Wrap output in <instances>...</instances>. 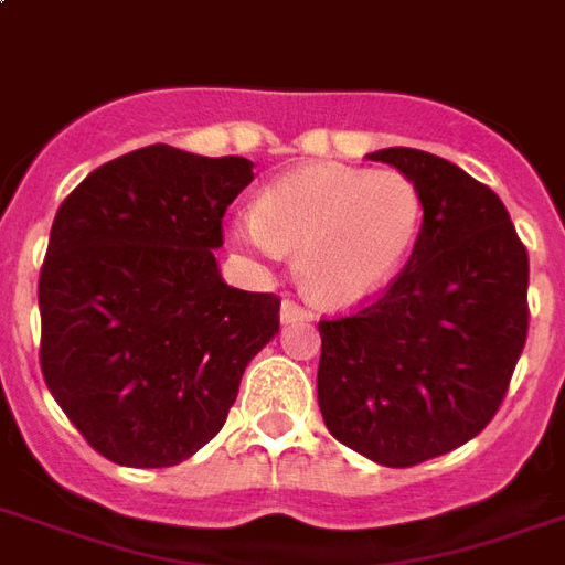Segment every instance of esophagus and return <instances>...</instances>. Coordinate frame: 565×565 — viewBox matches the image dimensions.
Listing matches in <instances>:
<instances>
[{"label": "esophagus", "instance_id": "34e87169", "mask_svg": "<svg viewBox=\"0 0 565 565\" xmlns=\"http://www.w3.org/2000/svg\"><path fill=\"white\" fill-rule=\"evenodd\" d=\"M296 320H311V313L305 311L301 305H296V301L284 299L281 301V322H296Z\"/></svg>", "mask_w": 565, "mask_h": 565}]
</instances>
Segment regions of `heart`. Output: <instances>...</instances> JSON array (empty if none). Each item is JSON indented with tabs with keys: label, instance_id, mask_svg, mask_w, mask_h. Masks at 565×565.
Here are the masks:
<instances>
[{
	"label": "heart",
	"instance_id": "heart-1",
	"mask_svg": "<svg viewBox=\"0 0 565 565\" xmlns=\"http://www.w3.org/2000/svg\"><path fill=\"white\" fill-rule=\"evenodd\" d=\"M424 198L403 171L317 162L273 180L254 213L227 222V239L257 264L296 254V278L322 308L376 296L406 264Z\"/></svg>",
	"mask_w": 565,
	"mask_h": 565
}]
</instances>
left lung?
<instances>
[{"label": "left lung", "mask_w": 565, "mask_h": 565, "mask_svg": "<svg viewBox=\"0 0 565 565\" xmlns=\"http://www.w3.org/2000/svg\"><path fill=\"white\" fill-rule=\"evenodd\" d=\"M415 180L424 222L399 278L322 320L317 399L340 445L387 468L445 456L492 420L527 340V252L492 189L415 148L367 153Z\"/></svg>", "instance_id": "left-lung-1"}]
</instances>
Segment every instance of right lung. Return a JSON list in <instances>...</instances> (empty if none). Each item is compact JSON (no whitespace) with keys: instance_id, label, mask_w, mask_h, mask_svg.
I'll use <instances>...</instances> for the list:
<instances>
[{"instance_id":"right-lung-1","label":"right lung","mask_w":565,"mask_h":565,"mask_svg":"<svg viewBox=\"0 0 565 565\" xmlns=\"http://www.w3.org/2000/svg\"><path fill=\"white\" fill-rule=\"evenodd\" d=\"M252 168L150 145L92 171L55 213L38 284L41 370L111 462L195 456L278 334V296L236 290L215 260L222 215Z\"/></svg>"}]
</instances>
